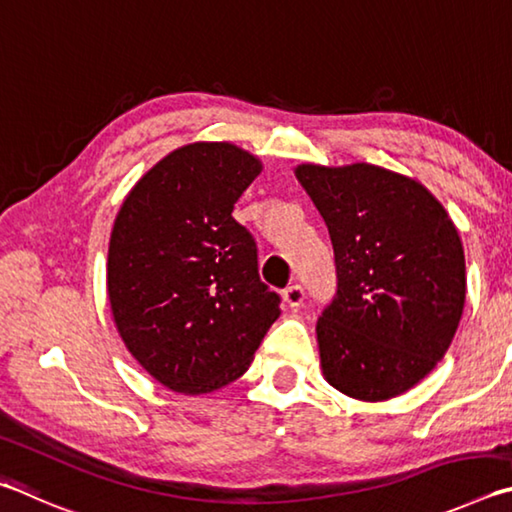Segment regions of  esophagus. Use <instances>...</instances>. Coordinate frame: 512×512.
Masks as SVG:
<instances>
[{"instance_id": "1", "label": "esophagus", "mask_w": 512, "mask_h": 512, "mask_svg": "<svg viewBox=\"0 0 512 512\" xmlns=\"http://www.w3.org/2000/svg\"><path fill=\"white\" fill-rule=\"evenodd\" d=\"M303 299H306V290H303V285H299V283H294V285H290V288L283 290V301L288 303L290 308H299Z\"/></svg>"}]
</instances>
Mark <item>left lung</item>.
<instances>
[{"label": "left lung", "mask_w": 512, "mask_h": 512, "mask_svg": "<svg viewBox=\"0 0 512 512\" xmlns=\"http://www.w3.org/2000/svg\"><path fill=\"white\" fill-rule=\"evenodd\" d=\"M335 251L337 290L317 319L326 380L389 400L443 360L465 303V256L441 202L373 164L297 168Z\"/></svg>", "instance_id": "left-lung-1"}]
</instances>
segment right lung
I'll return each instance as SVG.
<instances>
[{"instance_id": "obj_1", "label": "right lung", "mask_w": 512, "mask_h": 512, "mask_svg": "<svg viewBox=\"0 0 512 512\" xmlns=\"http://www.w3.org/2000/svg\"><path fill=\"white\" fill-rule=\"evenodd\" d=\"M261 173L231 143H191L143 175L116 215L107 294L128 351L164 387L209 393L238 380L281 297L233 206Z\"/></svg>"}]
</instances>
